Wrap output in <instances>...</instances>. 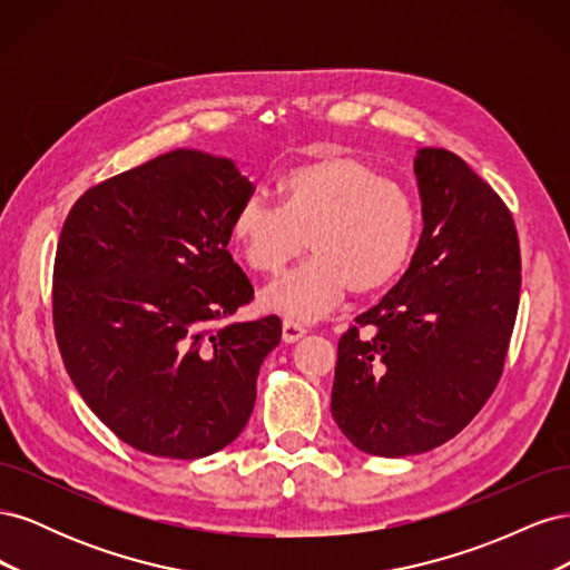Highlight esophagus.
I'll return each instance as SVG.
<instances>
[{
	"instance_id": "esophagus-1",
	"label": "esophagus",
	"mask_w": 570,
	"mask_h": 570,
	"mask_svg": "<svg viewBox=\"0 0 570 570\" xmlns=\"http://www.w3.org/2000/svg\"><path fill=\"white\" fill-rule=\"evenodd\" d=\"M304 335H306V327H304L302 323H295V321H285V323H283V340H285L287 344L302 340Z\"/></svg>"
}]
</instances>
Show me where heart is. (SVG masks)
<instances>
[{
	"instance_id": "heart-1",
	"label": "heart",
	"mask_w": 570,
	"mask_h": 570,
	"mask_svg": "<svg viewBox=\"0 0 570 570\" xmlns=\"http://www.w3.org/2000/svg\"><path fill=\"white\" fill-rule=\"evenodd\" d=\"M278 199L249 197L230 220V243L254 273H278L308 239V258L262 289L258 302L287 321H314L354 295L394 283L416 243V206L402 185L352 154H321L278 178Z\"/></svg>"
}]
</instances>
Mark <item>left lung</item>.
<instances>
[{
	"label": "left lung",
	"instance_id": "left-lung-1",
	"mask_svg": "<svg viewBox=\"0 0 570 570\" xmlns=\"http://www.w3.org/2000/svg\"><path fill=\"white\" fill-rule=\"evenodd\" d=\"M413 174L419 247L340 337L331 396L344 438L387 459L435 450L473 421L502 375L521 295L519 235L494 189L435 147L416 151Z\"/></svg>",
	"mask_w": 570,
	"mask_h": 570
}]
</instances>
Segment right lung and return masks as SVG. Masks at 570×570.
Returning <instances> with one entry per match:
<instances>
[{"label":"right lung","mask_w":570,"mask_h":570,"mask_svg":"<svg viewBox=\"0 0 570 570\" xmlns=\"http://www.w3.org/2000/svg\"><path fill=\"white\" fill-rule=\"evenodd\" d=\"M252 195L235 161L174 149L90 187L55 262V333L80 396L145 454L202 459L243 433L278 316L216 325L252 302L228 252Z\"/></svg>","instance_id":"1"}]
</instances>
